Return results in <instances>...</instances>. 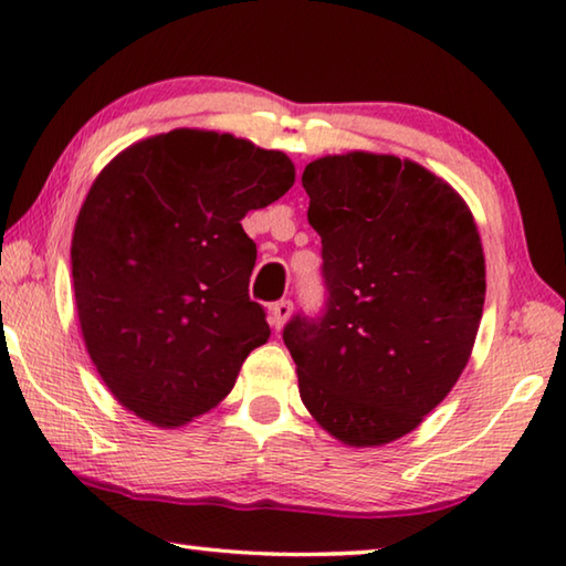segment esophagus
I'll return each instance as SVG.
<instances>
[{
	"instance_id": "obj_1",
	"label": "esophagus",
	"mask_w": 566,
	"mask_h": 566,
	"mask_svg": "<svg viewBox=\"0 0 566 566\" xmlns=\"http://www.w3.org/2000/svg\"><path fill=\"white\" fill-rule=\"evenodd\" d=\"M271 325L273 328H281V325L291 318V313H293V301L291 298H283V301H275V303H271Z\"/></svg>"
}]
</instances>
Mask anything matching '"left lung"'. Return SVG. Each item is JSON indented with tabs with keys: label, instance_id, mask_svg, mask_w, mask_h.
Wrapping results in <instances>:
<instances>
[{
	"label": "left lung",
	"instance_id": "1",
	"mask_svg": "<svg viewBox=\"0 0 566 566\" xmlns=\"http://www.w3.org/2000/svg\"><path fill=\"white\" fill-rule=\"evenodd\" d=\"M303 188L325 303L283 328L301 400L345 444L392 442L470 360L484 305L478 226L442 178L398 156L318 158Z\"/></svg>",
	"mask_w": 566,
	"mask_h": 566
}]
</instances>
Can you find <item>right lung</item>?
Listing matches in <instances>:
<instances>
[{
	"instance_id": "1",
	"label": "right lung",
	"mask_w": 566,
	"mask_h": 566,
	"mask_svg": "<svg viewBox=\"0 0 566 566\" xmlns=\"http://www.w3.org/2000/svg\"><path fill=\"white\" fill-rule=\"evenodd\" d=\"M295 181L291 158L176 128L108 164L78 211L72 275L86 350L114 398L154 424L198 418L271 335L248 295L241 218Z\"/></svg>"
}]
</instances>
